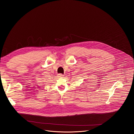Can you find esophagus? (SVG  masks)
<instances>
[{
    "instance_id": "esophagus-1",
    "label": "esophagus",
    "mask_w": 134,
    "mask_h": 134,
    "mask_svg": "<svg viewBox=\"0 0 134 134\" xmlns=\"http://www.w3.org/2000/svg\"><path fill=\"white\" fill-rule=\"evenodd\" d=\"M63 76H64V75H63L62 74H58V76L59 77H63Z\"/></svg>"
}]
</instances>
